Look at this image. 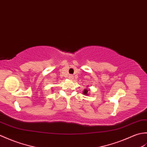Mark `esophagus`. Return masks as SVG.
<instances>
[{"label": "esophagus", "mask_w": 147, "mask_h": 147, "mask_svg": "<svg viewBox=\"0 0 147 147\" xmlns=\"http://www.w3.org/2000/svg\"><path fill=\"white\" fill-rule=\"evenodd\" d=\"M68 78H69L70 79L72 80L74 79V76L73 75H69V76H68Z\"/></svg>", "instance_id": "esophagus-1"}]
</instances>
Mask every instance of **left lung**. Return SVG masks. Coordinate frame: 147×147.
<instances>
[{
    "label": "left lung",
    "instance_id": "obj_1",
    "mask_svg": "<svg viewBox=\"0 0 147 147\" xmlns=\"http://www.w3.org/2000/svg\"><path fill=\"white\" fill-rule=\"evenodd\" d=\"M83 94H84V95H88V90H87V89H84V90L83 91Z\"/></svg>",
    "mask_w": 147,
    "mask_h": 147
}]
</instances>
